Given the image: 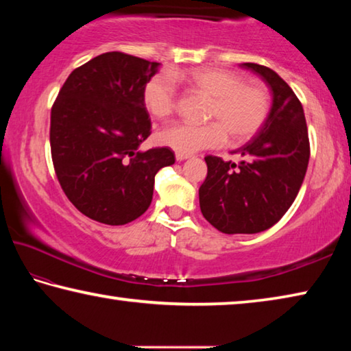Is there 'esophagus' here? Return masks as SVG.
Instances as JSON below:
<instances>
[{
    "label": "esophagus",
    "instance_id": "obj_1",
    "mask_svg": "<svg viewBox=\"0 0 351 351\" xmlns=\"http://www.w3.org/2000/svg\"><path fill=\"white\" fill-rule=\"evenodd\" d=\"M176 161H186V159L190 158V154H184V153H176Z\"/></svg>",
    "mask_w": 351,
    "mask_h": 351
}]
</instances>
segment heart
<instances>
[{
  "mask_svg": "<svg viewBox=\"0 0 351 351\" xmlns=\"http://www.w3.org/2000/svg\"><path fill=\"white\" fill-rule=\"evenodd\" d=\"M175 80L212 97L207 117L212 122L175 123L159 133V142L178 153L192 154L221 147L228 133L234 141H246L258 132L269 112V93L258 82L245 80L241 74L223 68H195L187 73H161L145 83L142 100L156 119L173 116L178 106Z\"/></svg>",
  "mask_w": 351,
  "mask_h": 351,
  "instance_id": "heart-1",
  "label": "heart"
}]
</instances>
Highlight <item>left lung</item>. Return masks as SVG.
<instances>
[{
  "instance_id": "obj_1",
  "label": "left lung",
  "mask_w": 351,
  "mask_h": 351,
  "mask_svg": "<svg viewBox=\"0 0 351 351\" xmlns=\"http://www.w3.org/2000/svg\"><path fill=\"white\" fill-rule=\"evenodd\" d=\"M240 66L271 88L272 106L257 136L234 152L245 161L204 158L207 176L199 187V207L223 234H257L274 226L294 203L310 161L305 112L294 91L268 66Z\"/></svg>"
}]
</instances>
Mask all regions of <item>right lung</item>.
<instances>
[{"label":"right lung","instance_id":"add662e5","mask_svg":"<svg viewBox=\"0 0 351 351\" xmlns=\"http://www.w3.org/2000/svg\"><path fill=\"white\" fill-rule=\"evenodd\" d=\"M159 63L105 52L75 68L51 110L52 164L64 195L94 221L122 226L153 198L154 176L175 164L169 147L139 152L152 133L142 100Z\"/></svg>","mask_w":351,"mask_h":351}]
</instances>
